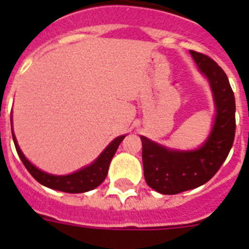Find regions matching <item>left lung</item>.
<instances>
[{
  "label": "left lung",
  "mask_w": 249,
  "mask_h": 249,
  "mask_svg": "<svg viewBox=\"0 0 249 249\" xmlns=\"http://www.w3.org/2000/svg\"><path fill=\"white\" fill-rule=\"evenodd\" d=\"M190 52L210 81L217 114L210 137L196 151H171L141 136L144 179L162 195H177L210 181L227 158L236 135V101L227 74L207 54Z\"/></svg>",
  "instance_id": "left-lung-1"
}]
</instances>
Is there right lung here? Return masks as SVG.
I'll use <instances>...</instances> for the list:
<instances>
[{
  "label": "right lung",
  "mask_w": 249,
  "mask_h": 249,
  "mask_svg": "<svg viewBox=\"0 0 249 249\" xmlns=\"http://www.w3.org/2000/svg\"><path fill=\"white\" fill-rule=\"evenodd\" d=\"M12 138L13 142H15L17 153H18L19 158L22 160V163L25 164L28 172L31 173V176L37 182H39L43 186L48 187V188H52V190L62 191V192L67 193H82L93 190V188L98 187L105 181V178L107 177V173H108L109 163H111L112 158H113L114 153L117 151L118 146H120V143L123 141L124 136H120V137L112 141L111 143L108 144V147L101 153L100 157L94 160L91 166L86 167V168H82L81 171H77V172L68 176L48 175V173L42 172L41 169L36 168L23 156V153L19 149L18 144H17V141L15 138L13 132Z\"/></svg>",
  "instance_id": "right-lung-1"
}]
</instances>
